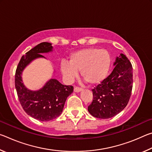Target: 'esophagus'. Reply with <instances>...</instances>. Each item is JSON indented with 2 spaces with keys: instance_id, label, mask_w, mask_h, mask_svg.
<instances>
[{
  "instance_id": "1",
  "label": "esophagus",
  "mask_w": 152,
  "mask_h": 152,
  "mask_svg": "<svg viewBox=\"0 0 152 152\" xmlns=\"http://www.w3.org/2000/svg\"><path fill=\"white\" fill-rule=\"evenodd\" d=\"M82 90V88H80V87H78V86H75V87H74V92H80Z\"/></svg>"
}]
</instances>
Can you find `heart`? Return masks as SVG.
Returning a JSON list of instances; mask_svg holds the SVG:
<instances>
[{
  "mask_svg": "<svg viewBox=\"0 0 152 152\" xmlns=\"http://www.w3.org/2000/svg\"><path fill=\"white\" fill-rule=\"evenodd\" d=\"M111 60L109 52L98 48H86L77 51L70 56L68 63L61 64V71L68 80H72L80 70L81 76L90 84L101 82L109 72Z\"/></svg>",
  "mask_w": 152,
  "mask_h": 152,
  "instance_id": "b5f03b06",
  "label": "heart"
}]
</instances>
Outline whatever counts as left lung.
I'll list each match as a JSON object with an SVG mask.
<instances>
[{
    "mask_svg": "<svg viewBox=\"0 0 152 152\" xmlns=\"http://www.w3.org/2000/svg\"><path fill=\"white\" fill-rule=\"evenodd\" d=\"M110 75L92 89L93 100L88 112L99 119H109L125 109L133 87V68L130 61L121 53L117 57Z\"/></svg>",
    "mask_w": 152,
    "mask_h": 152,
    "instance_id": "obj_1",
    "label": "left lung"
}]
</instances>
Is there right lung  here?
<instances>
[{"instance_id": "add662e5", "label": "right lung", "mask_w": 152, "mask_h": 152, "mask_svg": "<svg viewBox=\"0 0 152 152\" xmlns=\"http://www.w3.org/2000/svg\"><path fill=\"white\" fill-rule=\"evenodd\" d=\"M51 43L42 42L27 51L21 57L15 72V84L23 109L33 118L41 121H49L60 116L67 98L74 91L72 86L61 84L56 79H50L42 89L32 91L22 82L21 74L32 60L44 58L40 54L52 51Z\"/></svg>"}]
</instances>
